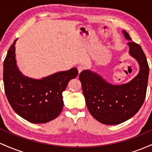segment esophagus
Segmentation results:
<instances>
[{"label":"esophagus","instance_id":"esophagus-1","mask_svg":"<svg viewBox=\"0 0 152 152\" xmlns=\"http://www.w3.org/2000/svg\"><path fill=\"white\" fill-rule=\"evenodd\" d=\"M84 70V67H83V66H78V74H80V73L81 72V71H83Z\"/></svg>","mask_w":152,"mask_h":152}]
</instances>
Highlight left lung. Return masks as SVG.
<instances>
[{
	"instance_id": "obj_1",
	"label": "left lung",
	"mask_w": 152,
	"mask_h": 152,
	"mask_svg": "<svg viewBox=\"0 0 152 152\" xmlns=\"http://www.w3.org/2000/svg\"><path fill=\"white\" fill-rule=\"evenodd\" d=\"M122 34L129 41V54L139 64V71L135 77L116 85L89 69L79 75L87 108L92 116L104 124H118L129 119L140 109L146 97L149 74L146 56L126 31L122 30Z\"/></svg>"
}]
</instances>
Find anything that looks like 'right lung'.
I'll list each match as a JSON object with an SVG mask.
<instances>
[{
    "instance_id": "add662e5",
    "label": "right lung",
    "mask_w": 152,
    "mask_h": 152,
    "mask_svg": "<svg viewBox=\"0 0 152 152\" xmlns=\"http://www.w3.org/2000/svg\"><path fill=\"white\" fill-rule=\"evenodd\" d=\"M15 39L3 64V83L8 102L24 119L43 124L58 116L64 106L62 93L68 83L78 75L76 68L59 71L40 79L22 74L15 58Z\"/></svg>"
}]
</instances>
